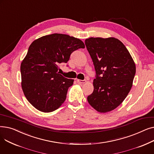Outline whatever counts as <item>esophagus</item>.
I'll return each instance as SVG.
<instances>
[{
    "label": "esophagus",
    "mask_w": 154,
    "mask_h": 154,
    "mask_svg": "<svg viewBox=\"0 0 154 154\" xmlns=\"http://www.w3.org/2000/svg\"><path fill=\"white\" fill-rule=\"evenodd\" d=\"M77 82L79 84H84V83L86 82V80H79V79H77Z\"/></svg>",
    "instance_id": "esophagus-1"
}]
</instances>
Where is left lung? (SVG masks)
Instances as JSON below:
<instances>
[{"mask_svg": "<svg viewBox=\"0 0 154 154\" xmlns=\"http://www.w3.org/2000/svg\"><path fill=\"white\" fill-rule=\"evenodd\" d=\"M85 44L96 72L93 93L87 97L91 106L101 113L117 108L130 92L135 64L123 43L114 37H91Z\"/></svg>", "mask_w": 154, "mask_h": 154, "instance_id": "8db88e82", "label": "left lung"}]
</instances>
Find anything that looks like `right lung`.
I'll return each mask as SVG.
<instances>
[{
    "mask_svg": "<svg viewBox=\"0 0 154 154\" xmlns=\"http://www.w3.org/2000/svg\"><path fill=\"white\" fill-rule=\"evenodd\" d=\"M85 48L81 40L66 34H53L32 42L20 65L22 88L27 100L43 112H53L66 100L74 79L60 74L59 64L67 63L70 54Z\"/></svg>",
    "mask_w": 154,
    "mask_h": 154,
    "instance_id": "right-lung-1",
    "label": "right lung"
}]
</instances>
